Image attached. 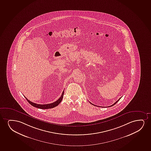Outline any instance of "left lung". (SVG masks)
<instances>
[{
    "label": "left lung",
    "mask_w": 151,
    "mask_h": 151,
    "mask_svg": "<svg viewBox=\"0 0 151 151\" xmlns=\"http://www.w3.org/2000/svg\"><path fill=\"white\" fill-rule=\"evenodd\" d=\"M120 98H119V99H118V100L117 101H116V102H115V103H114V104H113V105H112V106H113L114 105H115V104H116V103H117V102L118 101H119V100H120ZM90 103L91 104H93V105H94V106H95V105H94V104H92V103H91L90 102ZM100 107H101V106H100Z\"/></svg>",
    "instance_id": "1"
}]
</instances>
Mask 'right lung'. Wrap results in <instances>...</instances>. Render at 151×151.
<instances>
[{"label": "right lung", "instance_id": "add662e5", "mask_svg": "<svg viewBox=\"0 0 151 151\" xmlns=\"http://www.w3.org/2000/svg\"><path fill=\"white\" fill-rule=\"evenodd\" d=\"M63 95H64V91H63V93L61 95L60 97L54 102H53L52 104H35L34 102H32L29 101V100H28L27 98H26V99L27 100L28 102L32 106H33L34 107L36 108H39V109H51V108H53L58 106L61 101L63 100Z\"/></svg>", "mask_w": 151, "mask_h": 151}]
</instances>
